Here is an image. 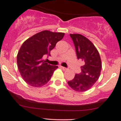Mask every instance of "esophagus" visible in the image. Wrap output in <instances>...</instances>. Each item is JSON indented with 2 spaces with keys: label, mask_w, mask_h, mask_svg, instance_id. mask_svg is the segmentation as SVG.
I'll list each match as a JSON object with an SVG mask.
<instances>
[{
  "label": "esophagus",
  "mask_w": 121,
  "mask_h": 121,
  "mask_svg": "<svg viewBox=\"0 0 121 121\" xmlns=\"http://www.w3.org/2000/svg\"><path fill=\"white\" fill-rule=\"evenodd\" d=\"M60 68H61V69H63V70H64V71L67 70V68H65V67H62V66H61Z\"/></svg>",
  "instance_id": "1"
}]
</instances>
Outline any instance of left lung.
I'll return each instance as SVG.
<instances>
[{
  "label": "left lung",
  "mask_w": 121,
  "mask_h": 121,
  "mask_svg": "<svg viewBox=\"0 0 121 121\" xmlns=\"http://www.w3.org/2000/svg\"><path fill=\"white\" fill-rule=\"evenodd\" d=\"M75 47L78 59L83 62L81 72L68 82L69 86L78 92L88 91L99 78L102 63L99 52L93 43L81 34H70Z\"/></svg>",
  "instance_id": "left-lung-1"
}]
</instances>
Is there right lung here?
<instances>
[{"instance_id": "right-lung-1", "label": "right lung", "mask_w": 121, "mask_h": 121, "mask_svg": "<svg viewBox=\"0 0 121 121\" xmlns=\"http://www.w3.org/2000/svg\"><path fill=\"white\" fill-rule=\"evenodd\" d=\"M64 33L45 30L38 32L25 40L18 52V68L25 82L35 87L46 85L58 66L51 65L43 60L44 55L61 40Z\"/></svg>"}]
</instances>
